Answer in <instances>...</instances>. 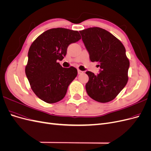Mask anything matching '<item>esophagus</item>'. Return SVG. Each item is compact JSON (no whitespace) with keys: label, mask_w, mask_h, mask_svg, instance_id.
<instances>
[{"label":"esophagus","mask_w":151,"mask_h":151,"mask_svg":"<svg viewBox=\"0 0 151 151\" xmlns=\"http://www.w3.org/2000/svg\"><path fill=\"white\" fill-rule=\"evenodd\" d=\"M77 72H78V74H83V71H82V70L78 69V70H77Z\"/></svg>","instance_id":"34e87169"}]
</instances>
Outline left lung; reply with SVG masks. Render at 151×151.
I'll return each mask as SVG.
<instances>
[{"mask_svg":"<svg viewBox=\"0 0 151 151\" xmlns=\"http://www.w3.org/2000/svg\"><path fill=\"white\" fill-rule=\"evenodd\" d=\"M92 62H97L99 73L87 71V93L94 100L107 103L116 98L128 81L130 66L126 50L119 40L104 29L94 27L80 31Z\"/></svg>","mask_w":151,"mask_h":151,"instance_id":"8db88e82","label":"left lung"}]
</instances>
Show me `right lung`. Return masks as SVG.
<instances>
[{"label":"right lung","instance_id":"add662e5","mask_svg":"<svg viewBox=\"0 0 151 151\" xmlns=\"http://www.w3.org/2000/svg\"><path fill=\"white\" fill-rule=\"evenodd\" d=\"M81 38L77 31L58 28L45 31L31 44L25 72L32 90L42 101L54 103L65 97L77 70L63 68L57 61L66 55L68 45Z\"/></svg>","mask_w":151,"mask_h":151}]
</instances>
